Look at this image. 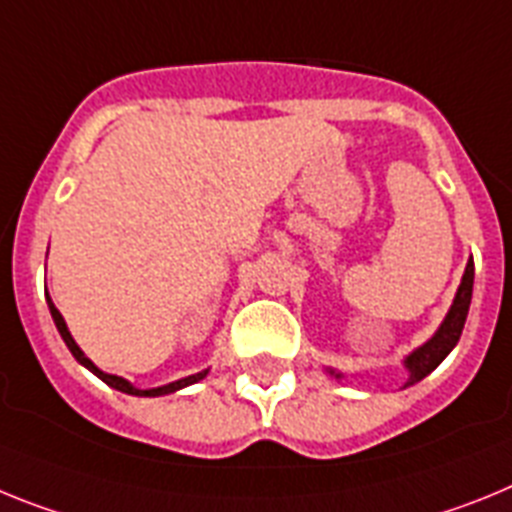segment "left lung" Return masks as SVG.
<instances>
[{"instance_id": "obj_1", "label": "left lung", "mask_w": 512, "mask_h": 512, "mask_svg": "<svg viewBox=\"0 0 512 512\" xmlns=\"http://www.w3.org/2000/svg\"><path fill=\"white\" fill-rule=\"evenodd\" d=\"M471 288H474V260L466 262L464 278H461V286L459 291H456V299H453L451 309H448L446 319L441 322L438 332H435L425 345H420V348L412 350V353L404 358V368L410 371V379H407L404 386H412L417 384V381L425 379V376L441 366L443 358L456 348V342H459L461 332H464L466 314H469ZM327 371H330V376H335V379H342L340 371H332V368H327Z\"/></svg>"}]
</instances>
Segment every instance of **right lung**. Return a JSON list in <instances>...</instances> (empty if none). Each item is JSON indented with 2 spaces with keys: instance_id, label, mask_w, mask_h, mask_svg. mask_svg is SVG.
Here are the masks:
<instances>
[{
  "instance_id": "obj_1",
  "label": "right lung",
  "mask_w": 512,
  "mask_h": 512,
  "mask_svg": "<svg viewBox=\"0 0 512 512\" xmlns=\"http://www.w3.org/2000/svg\"><path fill=\"white\" fill-rule=\"evenodd\" d=\"M46 301H48V309H51V317H53V322H56V330H59V335L64 337L66 348L71 350V355H74V358H77V361L82 363L84 368H90V371L95 373L97 379H102V381H105V384H108V386H113V389L123 391V394H133V397H162V394H172V391H177V389H185V386L195 384V381L206 379L208 368H206V371H201V373H193V376H185V379H180V381H172V384L157 386V389H136V386H133L131 381L121 379V376H113V373H105V371H100V368H97L95 363H92L90 358H87V355L82 353V348H79L77 342H74V337H71V332H69V327H66L64 317H61V311L56 309V306H53V301L48 299V296H46Z\"/></svg>"
}]
</instances>
